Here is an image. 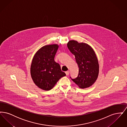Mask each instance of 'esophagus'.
<instances>
[{"label":"esophagus","instance_id":"esophagus-1","mask_svg":"<svg viewBox=\"0 0 127 127\" xmlns=\"http://www.w3.org/2000/svg\"><path fill=\"white\" fill-rule=\"evenodd\" d=\"M65 73H66V76H67V75H68L69 74V70L66 71L65 72Z\"/></svg>","mask_w":127,"mask_h":127}]
</instances>
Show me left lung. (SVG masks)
Returning a JSON list of instances; mask_svg holds the SVG:
<instances>
[{
    "label": "left lung",
    "mask_w": 127,
    "mask_h": 127,
    "mask_svg": "<svg viewBox=\"0 0 127 127\" xmlns=\"http://www.w3.org/2000/svg\"><path fill=\"white\" fill-rule=\"evenodd\" d=\"M67 46L75 56L79 68L78 76L71 79L80 89L91 87L96 82L99 73L98 61L94 50L89 44L74 40L69 41Z\"/></svg>",
    "instance_id": "8db88e82"
}]
</instances>
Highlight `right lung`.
Listing matches in <instances>:
<instances>
[{"mask_svg":"<svg viewBox=\"0 0 127 127\" xmlns=\"http://www.w3.org/2000/svg\"><path fill=\"white\" fill-rule=\"evenodd\" d=\"M59 47L56 44L44 46L36 51L32 59L31 78L36 86L44 91L51 90L61 78L66 75L54 61Z\"/></svg>","mask_w":127,"mask_h":127,"instance_id":"1","label":"right lung"}]
</instances>
